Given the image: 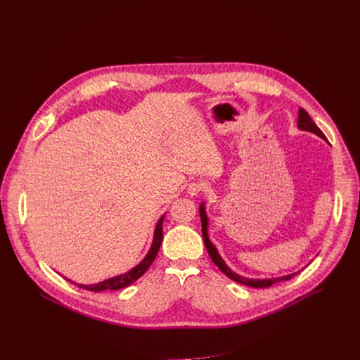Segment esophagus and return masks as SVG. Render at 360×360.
<instances>
[{
  "label": "esophagus",
  "instance_id": "1",
  "mask_svg": "<svg viewBox=\"0 0 360 360\" xmlns=\"http://www.w3.org/2000/svg\"><path fill=\"white\" fill-rule=\"evenodd\" d=\"M205 191H207V185H205L200 181H193V182H191L188 185V193L192 195V196H196V195H199V193H202Z\"/></svg>",
  "mask_w": 360,
  "mask_h": 360
}]
</instances>
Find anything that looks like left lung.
Masks as SVG:
<instances>
[{
  "mask_svg": "<svg viewBox=\"0 0 360 360\" xmlns=\"http://www.w3.org/2000/svg\"><path fill=\"white\" fill-rule=\"evenodd\" d=\"M297 127L299 129H303V131H309V132H314L318 136L326 139V136L323 135V132L318 128V125L314 122V120L309 117V114H307L303 108L299 110V117H297ZM200 221H202V236H203V242H205V246H207V250L211 256L212 262L232 281L238 282V283H242V285H246V286H250V288H269L272 286L274 283H278V282H283V281H289L292 279L295 275H297L299 272L296 274H292V275H288V276H281V278H274V279H248V278H243L240 275H236L235 272H232L224 262V259L219 256L217 248L211 243V240L208 239V232H207V228H208V219H207V215H205V211H203V207L200 205Z\"/></svg>",
  "mask_w": 360,
  "mask_h": 360,
  "instance_id": "1",
  "label": "left lung"
}]
</instances>
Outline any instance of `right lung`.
I'll return each mask as SVG.
<instances>
[{"label": "right lung", "mask_w": 360, "mask_h": 360, "mask_svg": "<svg viewBox=\"0 0 360 360\" xmlns=\"http://www.w3.org/2000/svg\"><path fill=\"white\" fill-rule=\"evenodd\" d=\"M162 222H164V217L158 221L157 224V228H155V236H153V242H152V246L148 252V255L145 256V259L138 265L135 266L132 271H129L128 274L125 275H121V276H117V278H111V279H107L104 282H99L96 285H78L75 283L78 288H82V289H86V290H92V292H102V290H118V289H122V288H127L129 286L131 283H134L136 279H139L146 271L148 268L152 265L153 259L157 258V253L160 250V246H161V242H162ZM70 281V279H68ZM71 282V281H70ZM74 283V282H72Z\"/></svg>", "instance_id": "add662e5"}]
</instances>
